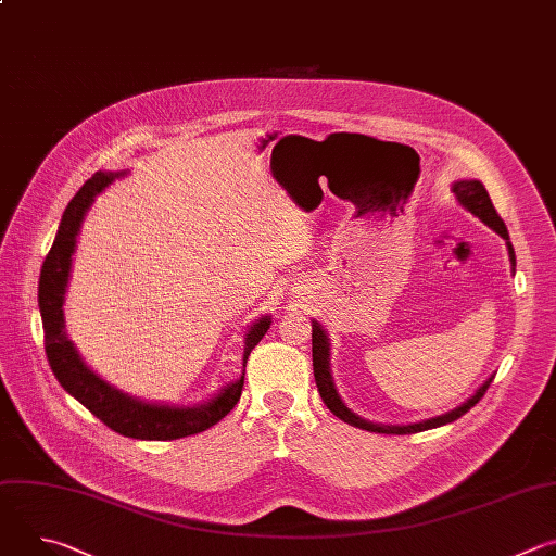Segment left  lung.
Instances as JSON below:
<instances>
[{"label":"left lung","mask_w":556,"mask_h":556,"mask_svg":"<svg viewBox=\"0 0 556 556\" xmlns=\"http://www.w3.org/2000/svg\"><path fill=\"white\" fill-rule=\"evenodd\" d=\"M453 193L457 198V202L468 208L475 217H480L484 224H489L497 235H502L506 240V247H508V255H510V262L515 266V249L510 244V237H508V228L504 224V219L500 217V213L495 211L491 198H489V191L484 189V185L480 180H459L453 185ZM515 270V268H513ZM312 367H314V380H316V387H319V393L321 399L326 403V407L337 416L341 418L343 422L352 425V427H358V429H365V431H371V433H391V435H409V433H418V431H427V429H435V427H442V425H448L457 418H462L470 407L478 405L482 401V395L486 393V389L491 387L493 378H486V382L475 391L470 399L455 407L453 412L444 414V416H438V418H429V420H422V422H416V425H403V427H395V425H376V422H369V420H363L361 416H356L354 412H350L345 407V403L341 401V395L334 387V380H332V374H330V341H328V334L326 330L321 328V324L312 321Z\"/></svg>","instance_id":"8db88e82"}]
</instances>
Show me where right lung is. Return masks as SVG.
Returning a JSON list of instances; mask_svg holds the SVG:
<instances>
[{"label": "right lung", "mask_w": 556, "mask_h": 556, "mask_svg": "<svg viewBox=\"0 0 556 556\" xmlns=\"http://www.w3.org/2000/svg\"><path fill=\"white\" fill-rule=\"evenodd\" d=\"M123 174L97 172L63 211L54 244L46 255L39 277V312L43 321V345L50 369L54 371L61 387L74 395L86 409H90L103 425L112 431L136 438V440H178L187 435H195L217 425L240 401L244 376L226 384L215 399L195 407H169V405H151L131 395L118 391L101 376H97L84 358L78 356L74 343L65 332V288L72 268V255L76 247L78 228L84 224L88 208L94 198L114 182ZM270 328V316H262L249 328L247 345H244V367L253 352V348L264 339Z\"/></svg>", "instance_id": "1"}]
</instances>
